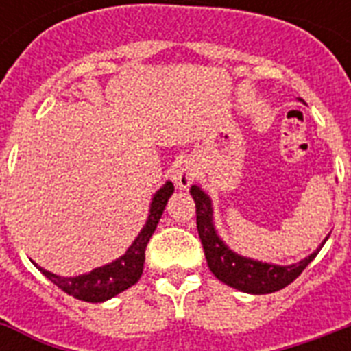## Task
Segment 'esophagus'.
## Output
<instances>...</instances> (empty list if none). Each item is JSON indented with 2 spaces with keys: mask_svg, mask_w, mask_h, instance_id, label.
Returning a JSON list of instances; mask_svg holds the SVG:
<instances>
[{
  "mask_svg": "<svg viewBox=\"0 0 351 351\" xmlns=\"http://www.w3.org/2000/svg\"><path fill=\"white\" fill-rule=\"evenodd\" d=\"M195 176H197V171H195V167H193V164H189V162H178V164L175 165V171H173V180H175V184L180 189H187V187L191 186L193 180H195Z\"/></svg>",
  "mask_w": 351,
  "mask_h": 351,
  "instance_id": "esophagus-1",
  "label": "esophagus"
}]
</instances>
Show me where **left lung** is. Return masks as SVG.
Returning <instances> with one entry per match:
<instances>
[{"mask_svg":"<svg viewBox=\"0 0 351 351\" xmlns=\"http://www.w3.org/2000/svg\"><path fill=\"white\" fill-rule=\"evenodd\" d=\"M189 193L197 206V230L202 240L209 269L213 271L215 277L231 288L255 295L278 291L293 282L319 253L317 250L315 253L306 256L304 261L291 264V266H275V264L256 262L237 255L219 239V234L215 231L213 209H211V200L208 195L198 186H191Z\"/></svg>","mask_w":351,"mask_h":351,"instance_id":"8db88e82","label":"left lung"}]
</instances>
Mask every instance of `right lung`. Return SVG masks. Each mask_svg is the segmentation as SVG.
Instances as JSON below:
<instances>
[{
  "label": "right lung",
  "instance_id": "right-lung-1",
  "mask_svg": "<svg viewBox=\"0 0 351 351\" xmlns=\"http://www.w3.org/2000/svg\"><path fill=\"white\" fill-rule=\"evenodd\" d=\"M175 191L171 182H167L156 195H154L151 209H149V219L143 226V230L132 242L131 247L121 255L118 261L107 264V266L96 267L90 273L78 275V277H58L54 273L41 269L51 282H54L65 293L73 295L74 299L85 300V302H104L111 299L114 295L121 293L123 289L131 288L132 284L138 282L142 277L143 262H145V247L149 244V239L153 237L158 220L162 219L165 204Z\"/></svg>",
  "mask_w": 351,
  "mask_h": 351
}]
</instances>
